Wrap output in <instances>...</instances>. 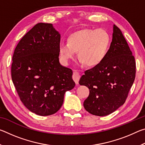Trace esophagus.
<instances>
[{"mask_svg":"<svg viewBox=\"0 0 145 145\" xmlns=\"http://www.w3.org/2000/svg\"><path fill=\"white\" fill-rule=\"evenodd\" d=\"M80 76L79 75V73H78V72H77V71H75V72H73V73L72 78H73V80H74L76 84H78V81H79V79H80Z\"/></svg>","mask_w":145,"mask_h":145,"instance_id":"34e87169","label":"esophagus"}]
</instances>
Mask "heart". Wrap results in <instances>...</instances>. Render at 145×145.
<instances>
[{
    "mask_svg": "<svg viewBox=\"0 0 145 145\" xmlns=\"http://www.w3.org/2000/svg\"><path fill=\"white\" fill-rule=\"evenodd\" d=\"M111 43L109 34L103 29H85L72 33L68 43L59 45L60 55L65 62L75 59L78 51L80 62L95 67L104 60Z\"/></svg>",
    "mask_w": 145,
    "mask_h": 145,
    "instance_id": "obj_1",
    "label": "heart"
}]
</instances>
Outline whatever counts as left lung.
<instances>
[{"label":"left lung","mask_w":145,"mask_h":145,"mask_svg":"<svg viewBox=\"0 0 145 145\" xmlns=\"http://www.w3.org/2000/svg\"><path fill=\"white\" fill-rule=\"evenodd\" d=\"M136 61L125 38L116 25L107 55L99 65L85 71L79 80L89 89L85 109L99 116L113 112L125 102L136 77Z\"/></svg>","instance_id":"obj_1"}]
</instances>
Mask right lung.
<instances>
[{"instance_id":"obj_1","label":"right lung","mask_w":145,"mask_h":145,"mask_svg":"<svg viewBox=\"0 0 145 145\" xmlns=\"http://www.w3.org/2000/svg\"><path fill=\"white\" fill-rule=\"evenodd\" d=\"M61 36L52 24H36L14 49L11 78L24 105L40 116H48L62 106L64 95L75 83L70 68L59 61Z\"/></svg>"}]
</instances>
